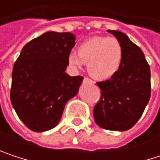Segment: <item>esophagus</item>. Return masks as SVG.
Here are the masks:
<instances>
[{
    "instance_id": "esophagus-1",
    "label": "esophagus",
    "mask_w": 160,
    "mask_h": 160,
    "mask_svg": "<svg viewBox=\"0 0 160 160\" xmlns=\"http://www.w3.org/2000/svg\"><path fill=\"white\" fill-rule=\"evenodd\" d=\"M83 81H84L85 83H89V84H93V83H94L93 80H92L91 79H89V78H84Z\"/></svg>"
}]
</instances>
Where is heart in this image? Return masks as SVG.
<instances>
[{"label": "heart", "instance_id": "b5f03b06", "mask_svg": "<svg viewBox=\"0 0 160 160\" xmlns=\"http://www.w3.org/2000/svg\"><path fill=\"white\" fill-rule=\"evenodd\" d=\"M122 52L121 45L116 39L93 37L78 47V55H68V64L75 69H80L83 64L88 65L92 77L96 80H108L119 69Z\"/></svg>", "mask_w": 160, "mask_h": 160}]
</instances>
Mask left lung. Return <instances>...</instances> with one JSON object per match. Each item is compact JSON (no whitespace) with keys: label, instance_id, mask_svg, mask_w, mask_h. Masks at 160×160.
<instances>
[{"label":"left lung","instance_id":"8db88e82","mask_svg":"<svg viewBox=\"0 0 160 160\" xmlns=\"http://www.w3.org/2000/svg\"><path fill=\"white\" fill-rule=\"evenodd\" d=\"M122 48L118 72L105 81L96 82L102 95L93 108L95 123L109 131H127L139 120L151 94L150 68L144 52L126 34L108 30Z\"/></svg>","mask_w":160,"mask_h":160}]
</instances>
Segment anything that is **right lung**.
<instances>
[{
	"label": "right lung",
	"instance_id": "right-lung-1",
	"mask_svg": "<svg viewBox=\"0 0 160 160\" xmlns=\"http://www.w3.org/2000/svg\"><path fill=\"white\" fill-rule=\"evenodd\" d=\"M75 40L70 32L48 31L28 42L16 59L10 98L18 118L33 132L54 128L79 92L83 77L65 72Z\"/></svg>",
	"mask_w": 160,
	"mask_h": 160
}]
</instances>
